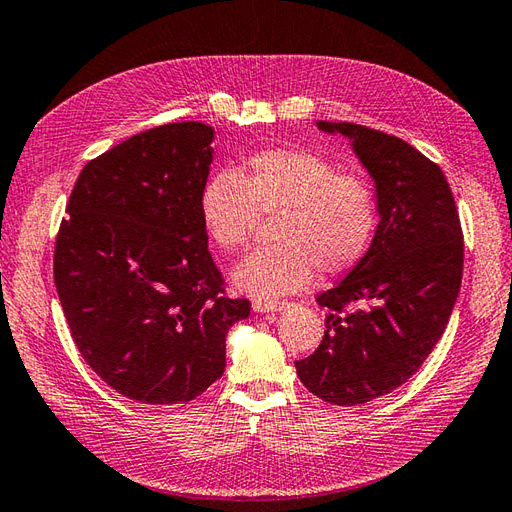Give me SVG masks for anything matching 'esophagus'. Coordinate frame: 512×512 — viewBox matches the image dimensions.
<instances>
[{
	"label": "esophagus",
	"mask_w": 512,
	"mask_h": 512,
	"mask_svg": "<svg viewBox=\"0 0 512 512\" xmlns=\"http://www.w3.org/2000/svg\"><path fill=\"white\" fill-rule=\"evenodd\" d=\"M290 303L288 301H253V312L257 314H275V312H283L288 310Z\"/></svg>",
	"instance_id": "34e87169"
}]
</instances>
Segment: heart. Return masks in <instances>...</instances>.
I'll return each mask as SVG.
<instances>
[{
  "label": "heart",
  "mask_w": 512,
  "mask_h": 512,
  "mask_svg": "<svg viewBox=\"0 0 512 512\" xmlns=\"http://www.w3.org/2000/svg\"><path fill=\"white\" fill-rule=\"evenodd\" d=\"M200 220L220 251L251 240L259 216H277L268 248L233 270L237 290L272 299L305 290L316 268L342 275L362 261L377 231V198L364 178L301 148L253 152L242 172L213 174L200 192Z\"/></svg>",
  "instance_id": "heart-1"
}]
</instances>
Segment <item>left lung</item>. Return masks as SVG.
Instances as JSON below:
<instances>
[{
	"label": "left lung",
	"instance_id": "left-lung-1",
	"mask_svg": "<svg viewBox=\"0 0 512 512\" xmlns=\"http://www.w3.org/2000/svg\"><path fill=\"white\" fill-rule=\"evenodd\" d=\"M351 139L375 181L379 224L362 261L336 288L323 342L294 362L303 386L334 406L388 395L419 371L449 323L465 244L443 170L399 137L351 122H316Z\"/></svg>",
	"mask_w": 512,
	"mask_h": 512
}]
</instances>
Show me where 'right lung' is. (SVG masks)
<instances>
[{"mask_svg":"<svg viewBox=\"0 0 512 512\" xmlns=\"http://www.w3.org/2000/svg\"><path fill=\"white\" fill-rule=\"evenodd\" d=\"M213 128L144 130L82 168L54 248V283L85 362L120 395L168 406L227 366L251 303L224 292L200 220Z\"/></svg>","mask_w":512,"mask_h":512,"instance_id":"add662e5","label":"right lung"}]
</instances>
